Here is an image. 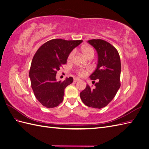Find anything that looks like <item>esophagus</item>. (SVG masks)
<instances>
[{
	"mask_svg": "<svg viewBox=\"0 0 149 149\" xmlns=\"http://www.w3.org/2000/svg\"><path fill=\"white\" fill-rule=\"evenodd\" d=\"M79 80H80V79L78 78H74V83L78 82V81H79Z\"/></svg>",
	"mask_w": 149,
	"mask_h": 149,
	"instance_id": "obj_1",
	"label": "esophagus"
}]
</instances>
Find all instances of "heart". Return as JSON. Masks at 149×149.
I'll list each match as a JSON object with an SVG mask.
<instances>
[{"mask_svg": "<svg viewBox=\"0 0 149 149\" xmlns=\"http://www.w3.org/2000/svg\"><path fill=\"white\" fill-rule=\"evenodd\" d=\"M82 52L83 55L86 58H88L89 56H94V51L92 47H84L82 48ZM74 55V52H72L70 53L68 56V60H71L72 57H73ZM88 71L86 70H79L78 71V74L80 76H84L86 74H87Z\"/></svg>", "mask_w": 149, "mask_h": 149, "instance_id": "b5f03b06", "label": "heart"}]
</instances>
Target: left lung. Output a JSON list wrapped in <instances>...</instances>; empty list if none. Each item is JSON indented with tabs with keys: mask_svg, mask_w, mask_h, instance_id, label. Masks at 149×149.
<instances>
[{
	"mask_svg": "<svg viewBox=\"0 0 149 149\" xmlns=\"http://www.w3.org/2000/svg\"><path fill=\"white\" fill-rule=\"evenodd\" d=\"M88 42L97 53L96 69L89 76L93 81L97 80V83L94 88L87 84L80 93V97L87 106L101 109L113 100L120 86V56L116 48L104 40L93 39Z\"/></svg>",
	"mask_w": 149,
	"mask_h": 149,
	"instance_id": "1",
	"label": "left lung"
}]
</instances>
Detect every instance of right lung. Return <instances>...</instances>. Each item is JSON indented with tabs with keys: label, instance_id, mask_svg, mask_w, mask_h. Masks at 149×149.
Here are the masks:
<instances>
[{
	"label": "right lung",
	"instance_id": "1",
	"mask_svg": "<svg viewBox=\"0 0 149 149\" xmlns=\"http://www.w3.org/2000/svg\"><path fill=\"white\" fill-rule=\"evenodd\" d=\"M82 42L83 40L53 39L42 45L35 53L29 77L35 96L43 106L53 108L63 100L65 89L73 83V78L57 81V71L66 64L72 50Z\"/></svg>",
	"mask_w": 149,
	"mask_h": 149
}]
</instances>
